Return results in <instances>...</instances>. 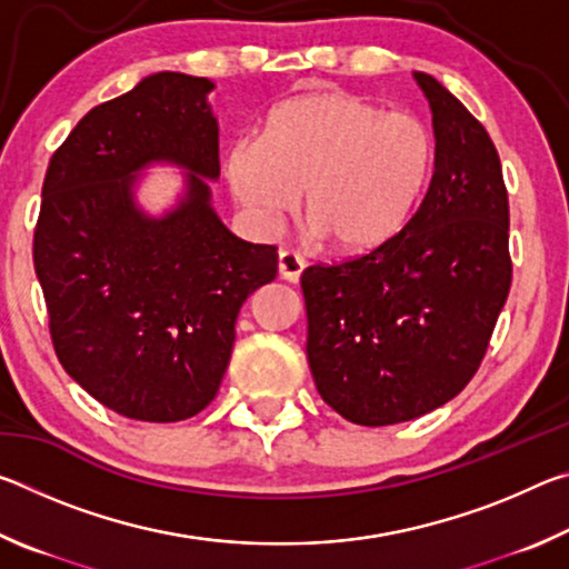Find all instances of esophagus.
I'll return each mask as SVG.
<instances>
[{"mask_svg": "<svg viewBox=\"0 0 569 569\" xmlns=\"http://www.w3.org/2000/svg\"><path fill=\"white\" fill-rule=\"evenodd\" d=\"M303 268L306 261L298 253H293V250H281V253H278V273H281L283 281L298 283L303 276Z\"/></svg>", "mask_w": 569, "mask_h": 569, "instance_id": "esophagus-1", "label": "esophagus"}]
</instances>
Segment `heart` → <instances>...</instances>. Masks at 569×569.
Instances as JSON below:
<instances>
[{"instance_id": "1", "label": "heart", "mask_w": 569, "mask_h": 569, "mask_svg": "<svg viewBox=\"0 0 569 569\" xmlns=\"http://www.w3.org/2000/svg\"><path fill=\"white\" fill-rule=\"evenodd\" d=\"M435 142L419 118L383 112L343 90L278 102L258 142H236L226 180L258 226L273 228L303 196L308 226L333 253L371 256L397 240L421 203Z\"/></svg>"}]
</instances>
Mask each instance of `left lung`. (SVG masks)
I'll return each mask as SVG.
<instances>
[{
  "label": "left lung",
  "mask_w": 569,
  "mask_h": 569,
  "mask_svg": "<svg viewBox=\"0 0 569 569\" xmlns=\"http://www.w3.org/2000/svg\"><path fill=\"white\" fill-rule=\"evenodd\" d=\"M435 172L407 230L371 256L308 266V366L321 399L361 427L455 399L485 359L512 286L509 200L485 124L427 72Z\"/></svg>",
  "instance_id": "left-lung-1"
}]
</instances>
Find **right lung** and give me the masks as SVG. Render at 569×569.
<instances>
[{
	"instance_id": "add662e5",
	"label": "right lung",
	"mask_w": 569,
	"mask_h": 569,
	"mask_svg": "<svg viewBox=\"0 0 569 569\" xmlns=\"http://www.w3.org/2000/svg\"><path fill=\"white\" fill-rule=\"evenodd\" d=\"M213 82L158 72L92 108L54 150L34 228L52 346L104 407L182 421L216 399L246 298L278 273L276 246L240 240L210 208L220 176ZM189 170L162 219L133 206L148 161Z\"/></svg>"
}]
</instances>
